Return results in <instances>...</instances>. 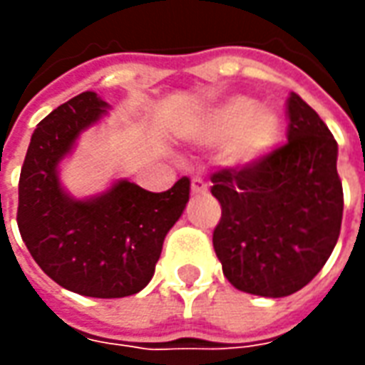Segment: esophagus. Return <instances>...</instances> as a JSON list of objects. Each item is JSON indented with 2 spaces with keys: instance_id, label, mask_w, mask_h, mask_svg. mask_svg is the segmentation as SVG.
<instances>
[{
  "instance_id": "esophagus-1",
  "label": "esophagus",
  "mask_w": 365,
  "mask_h": 365,
  "mask_svg": "<svg viewBox=\"0 0 365 365\" xmlns=\"http://www.w3.org/2000/svg\"><path fill=\"white\" fill-rule=\"evenodd\" d=\"M207 191V183L199 178H193L191 180V193H205Z\"/></svg>"
}]
</instances>
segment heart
I'll list each match as a JSON object with an SVG mask.
<instances>
[{
	"mask_svg": "<svg viewBox=\"0 0 365 365\" xmlns=\"http://www.w3.org/2000/svg\"><path fill=\"white\" fill-rule=\"evenodd\" d=\"M199 138L222 144V158L232 168H250L268 156L282 135V120L250 97H229L211 107L199 123Z\"/></svg>",
	"mask_w": 365,
	"mask_h": 365,
	"instance_id": "obj_1",
	"label": "heart"
}]
</instances>
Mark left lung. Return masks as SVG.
<instances>
[{"mask_svg":"<svg viewBox=\"0 0 365 365\" xmlns=\"http://www.w3.org/2000/svg\"><path fill=\"white\" fill-rule=\"evenodd\" d=\"M287 143L250 168H221L213 246L237 289L285 297L319 274L336 246L344 193L338 144L314 109L291 91Z\"/></svg>","mask_w":365,"mask_h":365,"instance_id":"1","label":"left lung"}]
</instances>
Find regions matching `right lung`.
Listing matches in <instances>:
<instances>
[{"label": "right lung", "instance_id": "right-lung-1", "mask_svg": "<svg viewBox=\"0 0 365 365\" xmlns=\"http://www.w3.org/2000/svg\"><path fill=\"white\" fill-rule=\"evenodd\" d=\"M109 105L83 91L46 115L31 136L21 168L17 225L44 274L86 297L135 295L154 275L168 230L190 201V180L162 193L119 180L91 199L68 195L60 160Z\"/></svg>", "mask_w": 365, "mask_h": 365}]
</instances>
